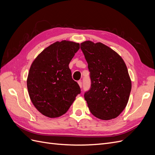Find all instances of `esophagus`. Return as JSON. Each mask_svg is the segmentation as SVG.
<instances>
[{
  "instance_id": "34e87169",
  "label": "esophagus",
  "mask_w": 155,
  "mask_h": 155,
  "mask_svg": "<svg viewBox=\"0 0 155 155\" xmlns=\"http://www.w3.org/2000/svg\"><path fill=\"white\" fill-rule=\"evenodd\" d=\"M78 83V85H79V87L81 88L82 87V82H81V81H79Z\"/></svg>"
}]
</instances>
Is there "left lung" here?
Wrapping results in <instances>:
<instances>
[{"label": "left lung", "mask_w": 155, "mask_h": 155, "mask_svg": "<svg viewBox=\"0 0 155 155\" xmlns=\"http://www.w3.org/2000/svg\"><path fill=\"white\" fill-rule=\"evenodd\" d=\"M90 72L91 87L84 97L91 113L103 120L116 118L127 104L131 80L123 59L101 43H81Z\"/></svg>", "instance_id": "obj_1"}]
</instances>
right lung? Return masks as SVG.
Here are the masks:
<instances>
[{"instance_id": "obj_1", "label": "right lung", "mask_w": 155, "mask_h": 155, "mask_svg": "<svg viewBox=\"0 0 155 155\" xmlns=\"http://www.w3.org/2000/svg\"><path fill=\"white\" fill-rule=\"evenodd\" d=\"M79 44L63 40L50 45L31 63L27 88L33 105L48 118H58L68 111L81 90L72 78L68 64Z\"/></svg>"}]
</instances>
